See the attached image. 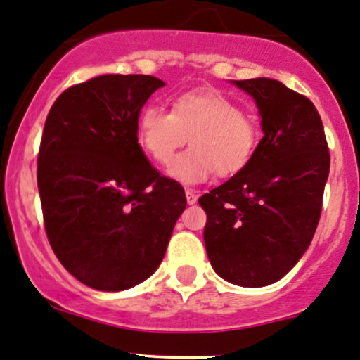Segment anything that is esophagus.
Wrapping results in <instances>:
<instances>
[{"label":"esophagus","mask_w":360,"mask_h":360,"mask_svg":"<svg viewBox=\"0 0 360 360\" xmlns=\"http://www.w3.org/2000/svg\"><path fill=\"white\" fill-rule=\"evenodd\" d=\"M185 198H187L188 205H194V202L198 201V194H195V191H192V188H187V191H185Z\"/></svg>","instance_id":"34e87169"}]
</instances>
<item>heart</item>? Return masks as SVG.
<instances>
[{
	"label": "heart",
	"mask_w": 360,
	"mask_h": 360,
	"mask_svg": "<svg viewBox=\"0 0 360 360\" xmlns=\"http://www.w3.org/2000/svg\"><path fill=\"white\" fill-rule=\"evenodd\" d=\"M191 140L169 166V176L185 185L202 184L214 172L232 176L243 172L257 154L260 126L250 114L217 90L185 91L173 100L172 112L147 105L136 120V142L158 165L166 166Z\"/></svg>",
	"instance_id": "1"
}]
</instances>
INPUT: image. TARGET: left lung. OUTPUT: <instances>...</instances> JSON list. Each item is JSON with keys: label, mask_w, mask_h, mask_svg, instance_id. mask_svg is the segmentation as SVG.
Returning a JSON list of instances; mask_svg holds the SVG:
<instances>
[{"label": "left lung", "mask_w": 360, "mask_h": 360, "mask_svg": "<svg viewBox=\"0 0 360 360\" xmlns=\"http://www.w3.org/2000/svg\"><path fill=\"white\" fill-rule=\"evenodd\" d=\"M234 84L257 103L263 139L253 161L199 205L214 272L236 286L262 288L283 279L312 243L329 149L309 98L269 77Z\"/></svg>", "instance_id": "obj_1"}]
</instances>
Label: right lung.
I'll list each match as a JSON object with an SVG mask.
<instances>
[{
    "label": "right lung",
    "mask_w": 360,
    "mask_h": 360,
    "mask_svg": "<svg viewBox=\"0 0 360 360\" xmlns=\"http://www.w3.org/2000/svg\"><path fill=\"white\" fill-rule=\"evenodd\" d=\"M161 79L105 74L70 86L48 112L38 188L51 250L70 276L98 291L150 277L187 206L136 142V120Z\"/></svg>",
    "instance_id": "1"
}]
</instances>
